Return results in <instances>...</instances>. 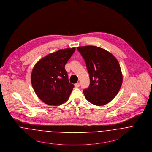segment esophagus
Listing matches in <instances>:
<instances>
[{"mask_svg": "<svg viewBox=\"0 0 152 152\" xmlns=\"http://www.w3.org/2000/svg\"><path fill=\"white\" fill-rule=\"evenodd\" d=\"M79 86H80V84H79V83H76V84H75V87H76V88L79 87Z\"/></svg>", "mask_w": 152, "mask_h": 152, "instance_id": "1", "label": "esophagus"}]
</instances>
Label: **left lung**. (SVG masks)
<instances>
[{
    "label": "left lung",
    "instance_id": "8db88e82",
    "mask_svg": "<svg viewBox=\"0 0 152 152\" xmlns=\"http://www.w3.org/2000/svg\"><path fill=\"white\" fill-rule=\"evenodd\" d=\"M77 50L86 62L90 84L83 90L86 99L96 105H104L118 94L122 83V74L118 60L102 48L88 45Z\"/></svg>",
    "mask_w": 152,
    "mask_h": 152
}]
</instances>
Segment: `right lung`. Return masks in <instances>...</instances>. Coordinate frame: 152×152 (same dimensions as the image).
Wrapping results in <instances>:
<instances>
[{
    "instance_id": "1",
    "label": "right lung",
    "mask_w": 152,
    "mask_h": 152,
    "mask_svg": "<svg viewBox=\"0 0 152 152\" xmlns=\"http://www.w3.org/2000/svg\"><path fill=\"white\" fill-rule=\"evenodd\" d=\"M75 48L60 50L38 61L33 69L31 80L37 96L50 105L66 101L74 85L69 83L65 66Z\"/></svg>"
}]
</instances>
